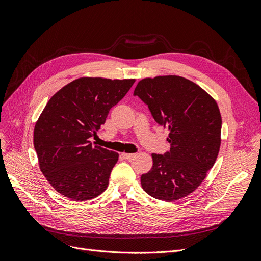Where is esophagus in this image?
<instances>
[{
  "label": "esophagus",
  "mask_w": 261,
  "mask_h": 261,
  "mask_svg": "<svg viewBox=\"0 0 261 261\" xmlns=\"http://www.w3.org/2000/svg\"><path fill=\"white\" fill-rule=\"evenodd\" d=\"M122 155L125 158L126 160H129V159H132V158H134L135 156V153H122Z\"/></svg>",
  "instance_id": "34e87169"
}]
</instances>
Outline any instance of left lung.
I'll list each match as a JSON object with an SVG mask.
<instances>
[{
  "mask_svg": "<svg viewBox=\"0 0 261 261\" xmlns=\"http://www.w3.org/2000/svg\"><path fill=\"white\" fill-rule=\"evenodd\" d=\"M134 94L170 130V151L151 154L152 168L141 175V186L156 199L183 198L202 183L218 158L222 118L217 102L200 86L176 75L144 78Z\"/></svg>",
  "mask_w": 261,
  "mask_h": 261,
  "instance_id": "left-lung-1",
  "label": "left lung"
}]
</instances>
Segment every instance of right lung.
Instances as JSON below:
<instances>
[{"label": "right lung", "mask_w": 261, "mask_h": 261, "mask_svg": "<svg viewBox=\"0 0 261 261\" xmlns=\"http://www.w3.org/2000/svg\"><path fill=\"white\" fill-rule=\"evenodd\" d=\"M135 80L82 77L54 93L36 122L34 146L39 167L51 186L75 201L103 193L118 153L93 146L110 109Z\"/></svg>", "instance_id": "add662e5"}]
</instances>
